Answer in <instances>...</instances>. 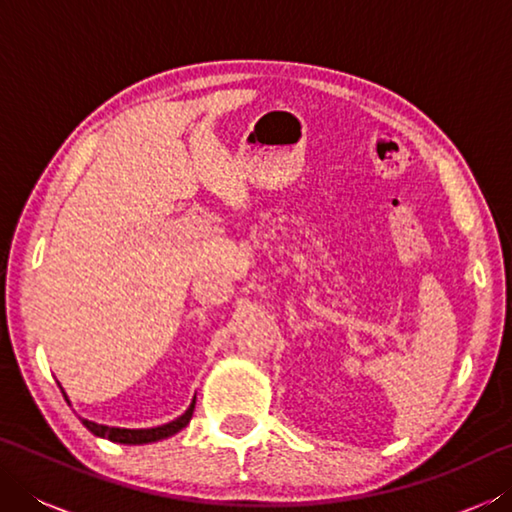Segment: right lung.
Masks as SVG:
<instances>
[{"instance_id": "add662e5", "label": "right lung", "mask_w": 512, "mask_h": 512, "mask_svg": "<svg viewBox=\"0 0 512 512\" xmlns=\"http://www.w3.org/2000/svg\"><path fill=\"white\" fill-rule=\"evenodd\" d=\"M65 395V393H63ZM67 400V395H65ZM194 406H196V397L189 404V409L180 415V418L171 420L167 424H162V427H153V429H119V427H106V424H97V422H90L81 418V422L88 427L94 436H101V438H108L112 443H121V445H146V443H155V440H162V438H169L173 433H178L180 429H185L189 420H192L194 415Z\"/></svg>"}]
</instances>
